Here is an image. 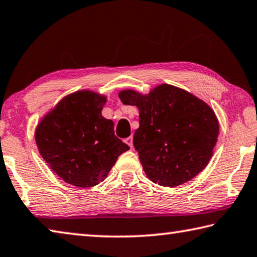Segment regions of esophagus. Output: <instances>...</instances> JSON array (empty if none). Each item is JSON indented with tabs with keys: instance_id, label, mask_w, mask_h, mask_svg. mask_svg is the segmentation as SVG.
Here are the masks:
<instances>
[{
	"instance_id": "esophagus-1",
	"label": "esophagus",
	"mask_w": 257,
	"mask_h": 257,
	"mask_svg": "<svg viewBox=\"0 0 257 257\" xmlns=\"http://www.w3.org/2000/svg\"><path fill=\"white\" fill-rule=\"evenodd\" d=\"M125 143H126V145H127L130 148H132V147H133V138H132V137L126 138V139H125Z\"/></svg>"
}]
</instances>
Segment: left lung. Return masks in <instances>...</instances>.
<instances>
[{"instance_id":"8db88e82","label":"left lung","mask_w":257,"mask_h":257,"mask_svg":"<svg viewBox=\"0 0 257 257\" xmlns=\"http://www.w3.org/2000/svg\"><path fill=\"white\" fill-rule=\"evenodd\" d=\"M118 97L139 108L133 145L151 182L178 186L206 167L219 136L218 118L208 103L165 83L148 94L123 90Z\"/></svg>"}]
</instances>
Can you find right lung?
Wrapping results in <instances>:
<instances>
[{
	"label": "right lung",
	"instance_id": "right-lung-1",
	"mask_svg": "<svg viewBox=\"0 0 257 257\" xmlns=\"http://www.w3.org/2000/svg\"><path fill=\"white\" fill-rule=\"evenodd\" d=\"M106 101L105 96L90 90L75 91L63 98L36 127L40 156L71 185H97L118 156L130 150L115 137L112 120L101 115Z\"/></svg>",
	"mask_w": 257,
	"mask_h": 257
}]
</instances>
